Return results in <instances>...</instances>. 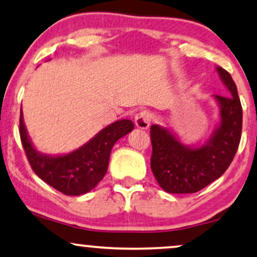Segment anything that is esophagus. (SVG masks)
Segmentation results:
<instances>
[{"instance_id":"34e87169","label":"esophagus","mask_w":257,"mask_h":257,"mask_svg":"<svg viewBox=\"0 0 257 257\" xmlns=\"http://www.w3.org/2000/svg\"><path fill=\"white\" fill-rule=\"evenodd\" d=\"M135 122L136 126L141 130H147L149 128L151 123V113L149 110H142L136 114L135 116Z\"/></svg>"}]
</instances>
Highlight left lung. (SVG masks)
Returning a JSON list of instances; mask_svg holds the SVG:
<instances>
[{
    "instance_id": "left-lung-1",
    "label": "left lung",
    "mask_w": 257,
    "mask_h": 257,
    "mask_svg": "<svg viewBox=\"0 0 257 257\" xmlns=\"http://www.w3.org/2000/svg\"><path fill=\"white\" fill-rule=\"evenodd\" d=\"M217 72L229 96L214 95L220 121L200 147L185 145L173 131L155 123L150 127L151 170L167 193L186 194L205 188L225 173L238 149L242 132V106L231 75L218 66Z\"/></svg>"
}]
</instances>
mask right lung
Masks as SVG:
<instances>
[{
	"label": "right lung",
	"mask_w": 257,
	"mask_h": 257,
	"mask_svg": "<svg viewBox=\"0 0 257 257\" xmlns=\"http://www.w3.org/2000/svg\"><path fill=\"white\" fill-rule=\"evenodd\" d=\"M135 128L131 120H116L101 130L89 142L65 155L41 154L32 144L20 112V138L33 172L57 191L77 196L90 192L108 169L113 145Z\"/></svg>",
	"instance_id": "add662e5"
}]
</instances>
